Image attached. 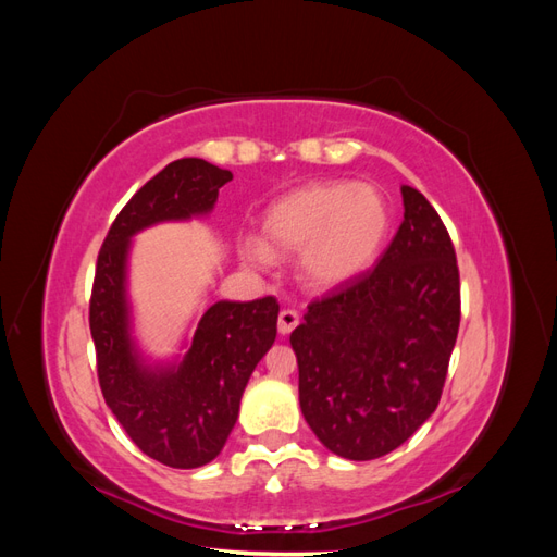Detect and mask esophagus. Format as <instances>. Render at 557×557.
Here are the masks:
<instances>
[{"instance_id":"esophagus-1","label":"esophagus","mask_w":557,"mask_h":557,"mask_svg":"<svg viewBox=\"0 0 557 557\" xmlns=\"http://www.w3.org/2000/svg\"><path fill=\"white\" fill-rule=\"evenodd\" d=\"M299 325V313L295 309H283L278 313V332L290 334Z\"/></svg>"}]
</instances>
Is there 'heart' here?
<instances>
[{
    "label": "heart",
    "mask_w": 557,
    "mask_h": 557,
    "mask_svg": "<svg viewBox=\"0 0 557 557\" xmlns=\"http://www.w3.org/2000/svg\"><path fill=\"white\" fill-rule=\"evenodd\" d=\"M391 232V207L369 183L327 181L285 193L262 215V246L246 258L267 264L272 256L299 252V272L311 288L330 290L364 274Z\"/></svg>",
    "instance_id": "obj_1"
}]
</instances>
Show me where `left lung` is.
<instances>
[{
    "label": "left lung",
    "mask_w": 557,
    "mask_h": 557,
    "mask_svg": "<svg viewBox=\"0 0 557 557\" xmlns=\"http://www.w3.org/2000/svg\"><path fill=\"white\" fill-rule=\"evenodd\" d=\"M404 221L376 267L307 307L290 344L309 428L346 460H374L442 399L460 327V269L434 207L401 185Z\"/></svg>",
    "instance_id": "obj_1"
}]
</instances>
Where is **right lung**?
Returning <instances> with one entry per match:
<instances>
[{"label": "right lung", "mask_w": 557, "mask_h": 557, "mask_svg": "<svg viewBox=\"0 0 557 557\" xmlns=\"http://www.w3.org/2000/svg\"><path fill=\"white\" fill-rule=\"evenodd\" d=\"M227 181L232 174L207 160L170 162L115 215L95 267L90 332L99 387L129 440L174 469L207 465L225 446L252 369L276 339L278 301H218L201 315L178 367L148 369L127 334V248L148 225L211 211Z\"/></svg>", "instance_id": "1"}]
</instances>
